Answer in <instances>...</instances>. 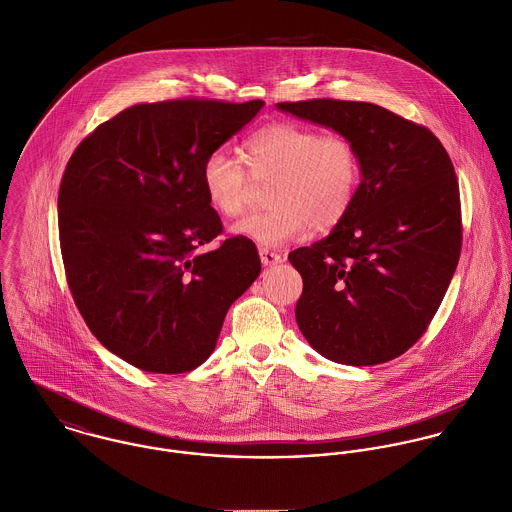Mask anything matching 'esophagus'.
Masks as SVG:
<instances>
[{
    "instance_id": "34e87169",
    "label": "esophagus",
    "mask_w": 512,
    "mask_h": 512,
    "mask_svg": "<svg viewBox=\"0 0 512 512\" xmlns=\"http://www.w3.org/2000/svg\"><path fill=\"white\" fill-rule=\"evenodd\" d=\"M259 255H261V263L265 267H271V265H277V263L285 261V255H281L277 251H269V249H259Z\"/></svg>"
}]
</instances>
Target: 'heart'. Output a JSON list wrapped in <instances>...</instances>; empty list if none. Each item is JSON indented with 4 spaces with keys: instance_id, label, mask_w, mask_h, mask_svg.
Wrapping results in <instances>:
<instances>
[{
    "instance_id": "heart-1",
    "label": "heart",
    "mask_w": 512,
    "mask_h": 512,
    "mask_svg": "<svg viewBox=\"0 0 512 512\" xmlns=\"http://www.w3.org/2000/svg\"><path fill=\"white\" fill-rule=\"evenodd\" d=\"M243 162L251 178H269V209L233 225V233L261 247H279L295 237L336 227L356 200L360 158L354 144L336 132L320 134L297 122H271L243 144ZM205 200L221 217L245 209L247 174L239 160L211 152L202 164Z\"/></svg>"
}]
</instances>
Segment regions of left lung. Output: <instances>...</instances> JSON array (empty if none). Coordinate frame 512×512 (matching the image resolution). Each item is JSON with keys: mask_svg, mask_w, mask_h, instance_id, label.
<instances>
[{"mask_svg": "<svg viewBox=\"0 0 512 512\" xmlns=\"http://www.w3.org/2000/svg\"><path fill=\"white\" fill-rule=\"evenodd\" d=\"M277 108L346 136L360 158L346 217L289 255L303 277L297 324L332 362L394 360L425 332L459 263L451 158L431 130L378 104L316 99Z\"/></svg>", "mask_w": 512, "mask_h": 512, "instance_id": "left-lung-1", "label": "left lung"}]
</instances>
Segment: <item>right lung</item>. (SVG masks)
Masks as SVG:
<instances>
[{"label":"right lung","mask_w":512,"mask_h":512,"mask_svg":"<svg viewBox=\"0 0 512 512\" xmlns=\"http://www.w3.org/2000/svg\"><path fill=\"white\" fill-rule=\"evenodd\" d=\"M263 101L134 104L73 152L59 188V239L73 299L106 350L154 374L213 352L229 307L261 273L255 245L225 239L205 200V158Z\"/></svg>","instance_id":"1"}]
</instances>
